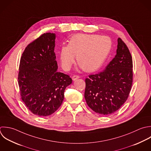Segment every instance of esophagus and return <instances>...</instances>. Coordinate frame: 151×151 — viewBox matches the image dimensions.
<instances>
[{
	"label": "esophagus",
	"instance_id": "esophagus-1",
	"mask_svg": "<svg viewBox=\"0 0 151 151\" xmlns=\"http://www.w3.org/2000/svg\"><path fill=\"white\" fill-rule=\"evenodd\" d=\"M80 77H79V76H78V75H73V76H72V79H73V81H76V79H79Z\"/></svg>",
	"mask_w": 151,
	"mask_h": 151
}]
</instances>
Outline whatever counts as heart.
Returning a JSON list of instances; mask_svg holds the SVG:
<instances>
[{"label":"heart","instance_id":"obj_1","mask_svg":"<svg viewBox=\"0 0 151 151\" xmlns=\"http://www.w3.org/2000/svg\"><path fill=\"white\" fill-rule=\"evenodd\" d=\"M110 37L99 35L78 33L72 36L68 45L61 46L59 58L61 66L65 70L70 69L75 61L86 72H94L100 69L112 49Z\"/></svg>","mask_w":151,"mask_h":151}]
</instances>
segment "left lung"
Masks as SVG:
<instances>
[{"label": "left lung", "instance_id": "1", "mask_svg": "<svg viewBox=\"0 0 151 151\" xmlns=\"http://www.w3.org/2000/svg\"><path fill=\"white\" fill-rule=\"evenodd\" d=\"M116 55L98 74L85 79V98L89 107L103 115L118 111L127 100L133 81L131 53L121 38L118 39Z\"/></svg>", "mask_w": 151, "mask_h": 151}]
</instances>
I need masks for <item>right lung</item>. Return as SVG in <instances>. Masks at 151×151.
<instances>
[{
    "label": "right lung",
    "instance_id": "1",
    "mask_svg": "<svg viewBox=\"0 0 151 151\" xmlns=\"http://www.w3.org/2000/svg\"><path fill=\"white\" fill-rule=\"evenodd\" d=\"M55 33H46L29 43L22 53L18 74L21 98L33 114L46 116L62 105L72 80L58 72Z\"/></svg>",
    "mask_w": 151,
    "mask_h": 151
}]
</instances>
